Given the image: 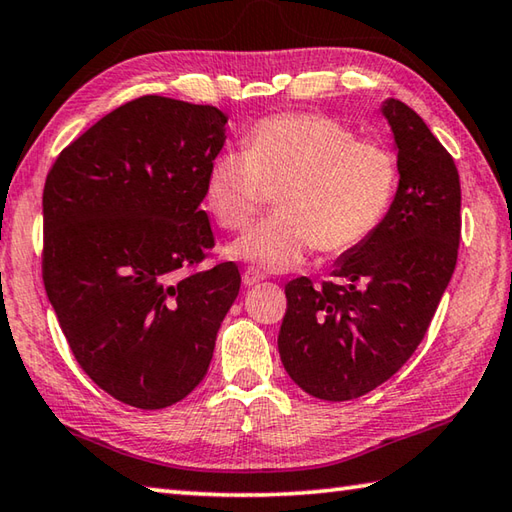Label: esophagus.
<instances>
[{"label":"esophagus","instance_id":"esophagus-1","mask_svg":"<svg viewBox=\"0 0 512 512\" xmlns=\"http://www.w3.org/2000/svg\"><path fill=\"white\" fill-rule=\"evenodd\" d=\"M264 280V273L259 271V268H255V266H248L246 271H244V275H241V282H244V286H255V284H259Z\"/></svg>","mask_w":512,"mask_h":512}]
</instances>
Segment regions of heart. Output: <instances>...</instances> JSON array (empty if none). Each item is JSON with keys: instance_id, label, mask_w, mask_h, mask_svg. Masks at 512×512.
<instances>
[{"instance_id": "obj_1", "label": "heart", "mask_w": 512, "mask_h": 512, "mask_svg": "<svg viewBox=\"0 0 512 512\" xmlns=\"http://www.w3.org/2000/svg\"><path fill=\"white\" fill-rule=\"evenodd\" d=\"M246 152L224 150L203 183L206 208L226 230L246 228L277 190L280 212L232 241L228 255L264 271H293L313 248L338 255L374 235L392 208L398 161L389 147L358 141L351 127L320 114L259 120Z\"/></svg>"}]
</instances>
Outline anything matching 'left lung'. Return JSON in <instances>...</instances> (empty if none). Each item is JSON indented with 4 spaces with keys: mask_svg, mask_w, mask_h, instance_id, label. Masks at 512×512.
Masks as SVG:
<instances>
[{
    "mask_svg": "<svg viewBox=\"0 0 512 512\" xmlns=\"http://www.w3.org/2000/svg\"><path fill=\"white\" fill-rule=\"evenodd\" d=\"M380 111L401 176L392 208L365 244L338 257L336 282L286 284L277 349L293 383L322 401H351L392 378L421 345L457 266V165L405 102L387 98Z\"/></svg>",
    "mask_w": 512,
    "mask_h": 512,
    "instance_id": "left-lung-1",
    "label": "left lung"
}]
</instances>
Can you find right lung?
Segmentation results:
<instances>
[{
    "label": "right lung",
    "instance_id": "obj_1",
    "mask_svg": "<svg viewBox=\"0 0 512 512\" xmlns=\"http://www.w3.org/2000/svg\"><path fill=\"white\" fill-rule=\"evenodd\" d=\"M224 111L143 96L55 159L42 194V275L78 365L116 401L161 410L210 367L237 266L192 271L215 246L203 183Z\"/></svg>",
    "mask_w": 512,
    "mask_h": 512
}]
</instances>
